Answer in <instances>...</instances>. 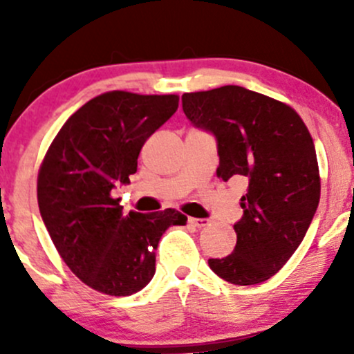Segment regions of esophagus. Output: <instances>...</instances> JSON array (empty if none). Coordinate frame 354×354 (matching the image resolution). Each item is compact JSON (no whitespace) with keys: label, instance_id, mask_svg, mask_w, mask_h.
Listing matches in <instances>:
<instances>
[{"label":"esophagus","instance_id":"34e87169","mask_svg":"<svg viewBox=\"0 0 354 354\" xmlns=\"http://www.w3.org/2000/svg\"><path fill=\"white\" fill-rule=\"evenodd\" d=\"M188 223L192 224L194 227H203L209 224V221L207 219H197V217H188Z\"/></svg>","mask_w":354,"mask_h":354}]
</instances>
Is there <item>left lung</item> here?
<instances>
[{"instance_id":"8db88e82","label":"left lung","mask_w":354,"mask_h":354,"mask_svg":"<svg viewBox=\"0 0 354 354\" xmlns=\"http://www.w3.org/2000/svg\"><path fill=\"white\" fill-rule=\"evenodd\" d=\"M183 111L217 138V178L245 176L236 246L209 266L238 286L279 272L305 238L320 200V174L308 128L291 106L238 85L187 92Z\"/></svg>"}]
</instances>
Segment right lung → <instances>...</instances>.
<instances>
[{
	"label": "right lung",
	"mask_w": 354,
	"mask_h": 354,
	"mask_svg": "<svg viewBox=\"0 0 354 354\" xmlns=\"http://www.w3.org/2000/svg\"><path fill=\"white\" fill-rule=\"evenodd\" d=\"M180 95L111 91L75 111L49 145L37 174V202L63 262L88 288L130 296L156 272L164 231L185 226L176 209L124 216L118 183H130L145 140L178 109Z\"/></svg>",
	"instance_id": "add662e5"
}]
</instances>
